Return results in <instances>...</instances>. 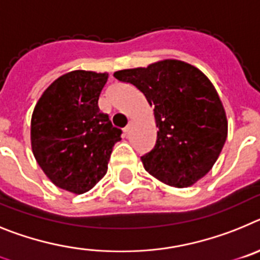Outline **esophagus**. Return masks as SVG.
Here are the masks:
<instances>
[{
	"instance_id": "1",
	"label": "esophagus",
	"mask_w": 260,
	"mask_h": 260,
	"mask_svg": "<svg viewBox=\"0 0 260 260\" xmlns=\"http://www.w3.org/2000/svg\"><path fill=\"white\" fill-rule=\"evenodd\" d=\"M132 127H133V121H129V123H128V125L125 128H124L123 129V132H124V135H125V136H127L128 133L131 132V129H132Z\"/></svg>"
}]
</instances>
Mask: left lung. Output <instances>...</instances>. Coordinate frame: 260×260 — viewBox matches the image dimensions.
<instances>
[{
    "instance_id": "1",
    "label": "left lung",
    "mask_w": 260,
    "mask_h": 260,
    "mask_svg": "<svg viewBox=\"0 0 260 260\" xmlns=\"http://www.w3.org/2000/svg\"><path fill=\"white\" fill-rule=\"evenodd\" d=\"M114 77L143 92L158 127L154 148L141 157L150 175L169 186H192L217 161L228 120L217 91L198 68L164 60Z\"/></svg>"
}]
</instances>
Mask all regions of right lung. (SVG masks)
<instances>
[{
	"instance_id": "obj_1",
	"label": "right lung",
	"mask_w": 260,
	"mask_h": 260,
	"mask_svg": "<svg viewBox=\"0 0 260 260\" xmlns=\"http://www.w3.org/2000/svg\"><path fill=\"white\" fill-rule=\"evenodd\" d=\"M107 73L73 71L58 77L38 101L31 119V146L52 183L87 192L107 173L121 131L99 112Z\"/></svg>"
}]
</instances>
